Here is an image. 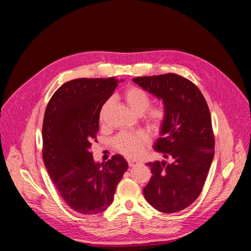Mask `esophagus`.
I'll return each mask as SVG.
<instances>
[{"label": "esophagus", "instance_id": "esophagus-1", "mask_svg": "<svg viewBox=\"0 0 251 251\" xmlns=\"http://www.w3.org/2000/svg\"><path fill=\"white\" fill-rule=\"evenodd\" d=\"M127 163H128V166H130V168H132V166H135L136 164H137V161L133 160V159H128Z\"/></svg>", "mask_w": 251, "mask_h": 251}]
</instances>
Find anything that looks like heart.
<instances>
[{
    "mask_svg": "<svg viewBox=\"0 0 251 251\" xmlns=\"http://www.w3.org/2000/svg\"><path fill=\"white\" fill-rule=\"evenodd\" d=\"M125 100L131 110L141 115L151 105V97L149 94L138 87H130L126 90ZM113 103L112 98L104 101L100 112V120L103 123L109 108ZM165 119V111L160 107L150 108L147 113V120L151 126L159 127ZM150 137L144 132L120 133L114 139V147L123 155L130 158H137L150 144Z\"/></svg>",
    "mask_w": 251,
    "mask_h": 251,
    "instance_id": "heart-1",
    "label": "heart"
}]
</instances>
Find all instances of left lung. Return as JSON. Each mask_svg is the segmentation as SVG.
<instances>
[{"label": "left lung", "mask_w": 251, "mask_h": 251, "mask_svg": "<svg viewBox=\"0 0 251 251\" xmlns=\"http://www.w3.org/2000/svg\"><path fill=\"white\" fill-rule=\"evenodd\" d=\"M133 81L163 101L165 119L154 150L172 160L148 163L153 176L144 198L161 212L183 210L201 194L215 155L207 102L195 83L175 73Z\"/></svg>", "instance_id": "8db88e82"}]
</instances>
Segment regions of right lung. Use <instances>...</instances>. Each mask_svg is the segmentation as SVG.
<instances>
[{
  "label": "right lung",
  "instance_id": "1",
  "mask_svg": "<svg viewBox=\"0 0 251 251\" xmlns=\"http://www.w3.org/2000/svg\"><path fill=\"white\" fill-rule=\"evenodd\" d=\"M110 78H77L60 86L43 121V158L57 192L71 209L97 215L109 207L127 170L120 155L96 163L91 153L100 112L117 87Z\"/></svg>",
  "mask_w": 251,
  "mask_h": 251
}]
</instances>
